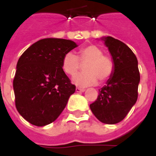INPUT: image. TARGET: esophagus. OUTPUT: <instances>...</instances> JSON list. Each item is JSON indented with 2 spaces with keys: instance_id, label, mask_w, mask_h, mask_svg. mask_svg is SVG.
Listing matches in <instances>:
<instances>
[{
  "instance_id": "1",
  "label": "esophagus",
  "mask_w": 156,
  "mask_h": 156,
  "mask_svg": "<svg viewBox=\"0 0 156 156\" xmlns=\"http://www.w3.org/2000/svg\"><path fill=\"white\" fill-rule=\"evenodd\" d=\"M84 91H85L84 88H76V92H77V93H83V92H84Z\"/></svg>"
}]
</instances>
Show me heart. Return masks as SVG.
<instances>
[{"label": "heart", "mask_w": 156, "mask_h": 156, "mask_svg": "<svg viewBox=\"0 0 156 156\" xmlns=\"http://www.w3.org/2000/svg\"><path fill=\"white\" fill-rule=\"evenodd\" d=\"M86 64L83 71L72 78V82L78 87H87L106 81L113 73L114 62L108 56L103 54V51L94 44L85 46L79 49L78 57L68 52L62 61V69L67 75H74L80 68V63Z\"/></svg>", "instance_id": "heart-1"}]
</instances>
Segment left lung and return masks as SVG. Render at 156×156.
Instances as JSON below:
<instances>
[{"label": "left lung", "mask_w": 156, "mask_h": 156, "mask_svg": "<svg viewBox=\"0 0 156 156\" xmlns=\"http://www.w3.org/2000/svg\"><path fill=\"white\" fill-rule=\"evenodd\" d=\"M114 62V71L90 109L98 120L108 124L124 119L137 101L140 80L136 56L127 45L112 37H104Z\"/></svg>", "instance_id": "1"}]
</instances>
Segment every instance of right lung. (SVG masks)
<instances>
[{
	"label": "right lung",
	"instance_id": "add662e5",
	"mask_svg": "<svg viewBox=\"0 0 156 156\" xmlns=\"http://www.w3.org/2000/svg\"><path fill=\"white\" fill-rule=\"evenodd\" d=\"M77 47L71 40L44 38L20 57L13 80L16 107L29 123L45 126L64 109L76 87L62 71V61Z\"/></svg>",
	"mask_w": 156,
	"mask_h": 156
}]
</instances>
